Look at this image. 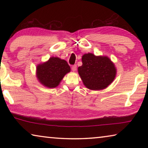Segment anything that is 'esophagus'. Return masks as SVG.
<instances>
[{"label":"esophagus","instance_id":"34e87169","mask_svg":"<svg viewBox=\"0 0 148 148\" xmlns=\"http://www.w3.org/2000/svg\"><path fill=\"white\" fill-rule=\"evenodd\" d=\"M76 69H77L76 64H74V65H73V66H72V71H74V72L76 71Z\"/></svg>","mask_w":148,"mask_h":148}]
</instances>
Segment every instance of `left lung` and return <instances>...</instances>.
Listing matches in <instances>:
<instances>
[{
	"label": "left lung",
	"mask_w": 148,
	"mask_h": 148,
	"mask_svg": "<svg viewBox=\"0 0 148 148\" xmlns=\"http://www.w3.org/2000/svg\"><path fill=\"white\" fill-rule=\"evenodd\" d=\"M78 73L87 88L101 90L114 81L116 69L108 57L87 53L82 56V65L78 67Z\"/></svg>",
	"instance_id": "obj_1"
}]
</instances>
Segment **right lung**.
I'll return each mask as SVG.
<instances>
[{
    "label": "right lung",
    "instance_id": "1",
    "mask_svg": "<svg viewBox=\"0 0 148 148\" xmlns=\"http://www.w3.org/2000/svg\"><path fill=\"white\" fill-rule=\"evenodd\" d=\"M36 71L40 82L49 88H53L59 86L64 75L71 71V67L64 60L53 57L46 62L38 65Z\"/></svg>",
    "mask_w": 148,
    "mask_h": 148
}]
</instances>
